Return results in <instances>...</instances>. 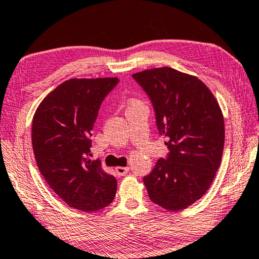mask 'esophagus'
<instances>
[{
    "label": "esophagus",
    "mask_w": 259,
    "mask_h": 259,
    "mask_svg": "<svg viewBox=\"0 0 259 259\" xmlns=\"http://www.w3.org/2000/svg\"><path fill=\"white\" fill-rule=\"evenodd\" d=\"M116 172H117V175H119V176H123V175H125L128 171L130 170L129 166H117L116 167Z\"/></svg>",
    "instance_id": "34e87169"
}]
</instances>
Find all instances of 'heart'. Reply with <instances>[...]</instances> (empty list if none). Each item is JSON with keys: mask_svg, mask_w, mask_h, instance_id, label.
<instances>
[{"mask_svg": "<svg viewBox=\"0 0 259 259\" xmlns=\"http://www.w3.org/2000/svg\"><path fill=\"white\" fill-rule=\"evenodd\" d=\"M138 104H141V102L138 100H131L129 102V107H134V105H138Z\"/></svg>", "mask_w": 259, "mask_h": 259, "instance_id": "obj_1", "label": "heart"}]
</instances>
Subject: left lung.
Wrapping results in <instances>:
<instances>
[{
    "instance_id": "obj_1",
    "label": "left lung",
    "mask_w": 259,
    "mask_h": 259,
    "mask_svg": "<svg viewBox=\"0 0 259 259\" xmlns=\"http://www.w3.org/2000/svg\"><path fill=\"white\" fill-rule=\"evenodd\" d=\"M133 77L151 98L159 134L170 154L143 178L149 197L167 211L201 199L221 165L225 126L217 98L201 79L169 67Z\"/></svg>"
}]
</instances>
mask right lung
Masks as SVG:
<instances>
[{"instance_id":"add662e5","label":"right lung","mask_w":259,"mask_h":259,"mask_svg":"<svg viewBox=\"0 0 259 259\" xmlns=\"http://www.w3.org/2000/svg\"><path fill=\"white\" fill-rule=\"evenodd\" d=\"M117 83V77L70 78L47 95L34 114L31 142L38 169L74 209L97 211L115 198L116 178L89 156L98 109Z\"/></svg>"}]
</instances>
